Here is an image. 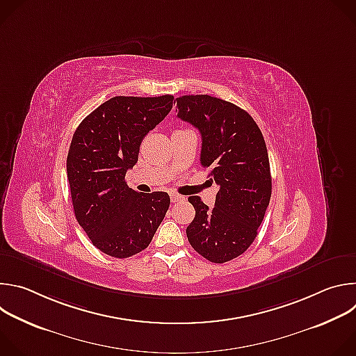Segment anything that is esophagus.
Segmentation results:
<instances>
[{
  "instance_id": "obj_1",
  "label": "esophagus",
  "mask_w": 356,
  "mask_h": 356,
  "mask_svg": "<svg viewBox=\"0 0 356 356\" xmlns=\"http://www.w3.org/2000/svg\"><path fill=\"white\" fill-rule=\"evenodd\" d=\"M170 200H172V202H179V201H183L184 198L181 195H179V194H172Z\"/></svg>"
}]
</instances>
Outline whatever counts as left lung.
<instances>
[{"mask_svg": "<svg viewBox=\"0 0 356 356\" xmlns=\"http://www.w3.org/2000/svg\"><path fill=\"white\" fill-rule=\"evenodd\" d=\"M177 117L201 134L200 163L220 187L216 207L188 197L195 217L186 234L202 258L224 264L250 246L272 195V176L264 135L238 106L207 94L181 95Z\"/></svg>", "mask_w": 356, "mask_h": 356, "instance_id": "8db88e82", "label": "left lung"}]
</instances>
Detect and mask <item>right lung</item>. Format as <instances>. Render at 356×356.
I'll return each mask as SVG.
<instances>
[{
  "mask_svg": "<svg viewBox=\"0 0 356 356\" xmlns=\"http://www.w3.org/2000/svg\"><path fill=\"white\" fill-rule=\"evenodd\" d=\"M173 95L113 97L77 127L67 155L74 216L101 252L129 258L147 248L170 206L165 191L138 193L125 175L145 135L170 113Z\"/></svg>",
  "mask_w": 356,
  "mask_h": 356,
  "instance_id": "obj_1",
  "label": "right lung"
}]
</instances>
